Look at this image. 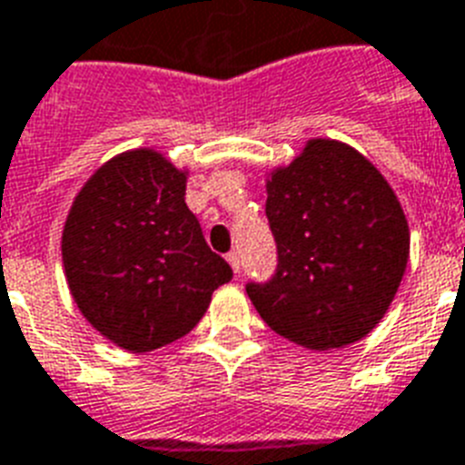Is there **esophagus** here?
I'll list each match as a JSON object with an SVG mask.
<instances>
[{
	"label": "esophagus",
	"mask_w": 465,
	"mask_h": 465,
	"mask_svg": "<svg viewBox=\"0 0 465 465\" xmlns=\"http://www.w3.org/2000/svg\"><path fill=\"white\" fill-rule=\"evenodd\" d=\"M226 262L232 265L233 274H239V272H241V255H239V252H236V251L229 252V255H226Z\"/></svg>",
	"instance_id": "34e87169"
}]
</instances>
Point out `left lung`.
I'll use <instances>...</instances> for the list:
<instances>
[{
	"label": "left lung",
	"instance_id": "obj_1",
	"mask_svg": "<svg viewBox=\"0 0 465 465\" xmlns=\"http://www.w3.org/2000/svg\"><path fill=\"white\" fill-rule=\"evenodd\" d=\"M277 274L248 284L260 318L311 351L343 349L375 330L401 284L411 232L401 203L356 147L311 138L265 179Z\"/></svg>",
	"mask_w": 465,
	"mask_h": 465
}]
</instances>
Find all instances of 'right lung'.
<instances>
[{"label":"right lung","instance_id":"1","mask_svg":"<svg viewBox=\"0 0 465 465\" xmlns=\"http://www.w3.org/2000/svg\"><path fill=\"white\" fill-rule=\"evenodd\" d=\"M188 169L135 147L95 169L75 193L62 232L74 303L128 353L176 341L205 315L232 267L207 248L186 205Z\"/></svg>","mask_w":465,"mask_h":465}]
</instances>
